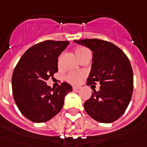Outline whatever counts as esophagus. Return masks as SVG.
Instances as JSON below:
<instances>
[{
	"mask_svg": "<svg viewBox=\"0 0 147 147\" xmlns=\"http://www.w3.org/2000/svg\"><path fill=\"white\" fill-rule=\"evenodd\" d=\"M79 89H80L79 87H77V86H74V87H73V90H74V91L78 90Z\"/></svg>",
	"mask_w": 147,
	"mask_h": 147,
	"instance_id": "esophagus-1",
	"label": "esophagus"
}]
</instances>
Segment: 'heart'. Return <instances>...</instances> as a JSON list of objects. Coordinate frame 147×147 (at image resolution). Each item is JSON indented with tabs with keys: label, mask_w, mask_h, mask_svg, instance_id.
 Masks as SVG:
<instances>
[{
	"label": "heart",
	"mask_w": 147,
	"mask_h": 147,
	"mask_svg": "<svg viewBox=\"0 0 147 147\" xmlns=\"http://www.w3.org/2000/svg\"><path fill=\"white\" fill-rule=\"evenodd\" d=\"M76 54L78 57L79 60L82 57L86 56V54H91L90 50L89 49L86 48V47H79L76 49ZM61 62V56L58 57V61H57V64L58 65H60ZM85 77V74L83 73H76V72H70L67 74L65 79L68 82H69L72 85H78L80 83V82Z\"/></svg>",
	"instance_id": "obj_1"
}]
</instances>
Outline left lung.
Masks as SVG:
<instances>
[{"mask_svg": "<svg viewBox=\"0 0 147 147\" xmlns=\"http://www.w3.org/2000/svg\"><path fill=\"white\" fill-rule=\"evenodd\" d=\"M74 42L93 51V62L87 85L100 84L93 90L84 108L91 118L99 122L110 123L120 118L129 105L134 88L132 67L121 49L109 41L83 39Z\"/></svg>", "mask_w": 147, "mask_h": 147, "instance_id": "1", "label": "left lung"}]
</instances>
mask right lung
I'll return each mask as SVG.
<instances>
[{
	"label": "right lung",
	"instance_id": "right-lung-1",
	"mask_svg": "<svg viewBox=\"0 0 147 147\" xmlns=\"http://www.w3.org/2000/svg\"><path fill=\"white\" fill-rule=\"evenodd\" d=\"M69 42L45 41L25 51L14 69L12 89L21 113L33 122L50 120L62 109L65 97L73 90L69 84L47 86L46 81L58 71V57Z\"/></svg>",
	"mask_w": 147,
	"mask_h": 147
}]
</instances>
